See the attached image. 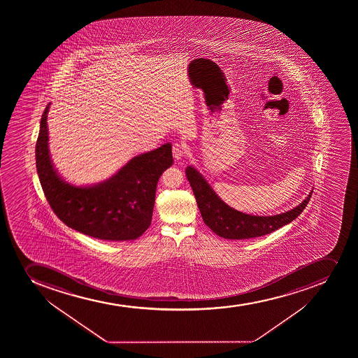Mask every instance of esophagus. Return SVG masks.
<instances>
[{
	"label": "esophagus",
	"instance_id": "34e87169",
	"mask_svg": "<svg viewBox=\"0 0 358 358\" xmlns=\"http://www.w3.org/2000/svg\"><path fill=\"white\" fill-rule=\"evenodd\" d=\"M185 154V148L180 143H175L173 145V156L175 159H181Z\"/></svg>",
	"mask_w": 358,
	"mask_h": 358
}]
</instances>
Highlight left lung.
Here are the masks:
<instances>
[{
    "label": "left lung",
    "mask_w": 358,
    "mask_h": 358,
    "mask_svg": "<svg viewBox=\"0 0 358 358\" xmlns=\"http://www.w3.org/2000/svg\"><path fill=\"white\" fill-rule=\"evenodd\" d=\"M185 173L204 223L225 239H250L278 230L301 215L313 194L310 192L303 202L287 213L275 216H252L224 203L194 166H188Z\"/></svg>",
    "instance_id": "left-lung-1"
}]
</instances>
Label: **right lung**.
<instances>
[{"mask_svg":"<svg viewBox=\"0 0 358 358\" xmlns=\"http://www.w3.org/2000/svg\"><path fill=\"white\" fill-rule=\"evenodd\" d=\"M45 107L36 143V166L43 192L53 213L69 227L101 241H133L152 223L156 185L173 164L171 145L135 156L117 173L96 185L64 181L49 152Z\"/></svg>","mask_w":358,"mask_h":358,"instance_id":"obj_1","label":"right lung"}]
</instances>
